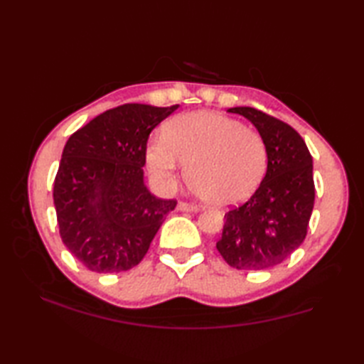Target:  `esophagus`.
I'll use <instances>...</instances> for the list:
<instances>
[{"instance_id": "34e87169", "label": "esophagus", "mask_w": 364, "mask_h": 364, "mask_svg": "<svg viewBox=\"0 0 364 364\" xmlns=\"http://www.w3.org/2000/svg\"><path fill=\"white\" fill-rule=\"evenodd\" d=\"M178 210L188 211V213H196V211H198V206L188 203V202H180V203H178Z\"/></svg>"}]
</instances>
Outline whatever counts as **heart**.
<instances>
[{"label":"heart","instance_id":"obj_1","mask_svg":"<svg viewBox=\"0 0 364 364\" xmlns=\"http://www.w3.org/2000/svg\"><path fill=\"white\" fill-rule=\"evenodd\" d=\"M184 164L186 180L215 206L244 202L259 186L267 167L264 139L244 123L211 111L170 119L162 137L146 145V164L156 180L173 183Z\"/></svg>","mask_w":364,"mask_h":364}]
</instances>
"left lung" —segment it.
I'll use <instances>...</instances> for the list:
<instances>
[{
	"instance_id": "obj_1",
	"label": "left lung",
	"mask_w": 364,
	"mask_h": 364,
	"mask_svg": "<svg viewBox=\"0 0 364 364\" xmlns=\"http://www.w3.org/2000/svg\"><path fill=\"white\" fill-rule=\"evenodd\" d=\"M244 115L264 139L267 170L245 203L225 213L222 258L239 270L280 264L306 236L314 206L313 158L304 139L288 123L255 107H230Z\"/></svg>"
}]
</instances>
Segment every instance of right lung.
<instances>
[{"mask_svg":"<svg viewBox=\"0 0 364 364\" xmlns=\"http://www.w3.org/2000/svg\"><path fill=\"white\" fill-rule=\"evenodd\" d=\"M176 107L122 105L68 137L53 200L63 242L92 272L137 266L175 210L146 189L142 167L150 133Z\"/></svg>","mask_w":364,"mask_h":364,"instance_id":"add662e5","label":"right lung"}]
</instances>
